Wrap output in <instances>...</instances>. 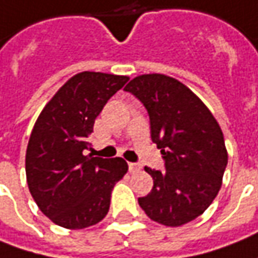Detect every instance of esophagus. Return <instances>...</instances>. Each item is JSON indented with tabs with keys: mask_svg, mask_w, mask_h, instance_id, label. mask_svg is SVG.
Wrapping results in <instances>:
<instances>
[{
	"mask_svg": "<svg viewBox=\"0 0 258 258\" xmlns=\"http://www.w3.org/2000/svg\"><path fill=\"white\" fill-rule=\"evenodd\" d=\"M128 170L130 173H137L141 170V165L138 164V163H128Z\"/></svg>",
	"mask_w": 258,
	"mask_h": 258,
	"instance_id": "34e87169",
	"label": "esophagus"
}]
</instances>
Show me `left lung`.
<instances>
[{"label":"left lung","mask_w":258,"mask_h":258,"mask_svg":"<svg viewBox=\"0 0 258 258\" xmlns=\"http://www.w3.org/2000/svg\"><path fill=\"white\" fill-rule=\"evenodd\" d=\"M143 102L164 171L146 167L153 190L138 204L151 220L178 227L201 216L216 199L227 167L223 131L204 102L175 78L144 74L124 88Z\"/></svg>","instance_id":"8db88e82"}]
</instances>
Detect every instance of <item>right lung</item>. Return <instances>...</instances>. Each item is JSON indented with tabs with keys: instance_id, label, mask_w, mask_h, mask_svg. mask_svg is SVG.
Instances as JSON below:
<instances>
[{
	"instance_id": "obj_1",
	"label": "right lung",
	"mask_w": 258,
	"mask_h": 258,
	"mask_svg": "<svg viewBox=\"0 0 258 258\" xmlns=\"http://www.w3.org/2000/svg\"><path fill=\"white\" fill-rule=\"evenodd\" d=\"M128 77L84 71L70 78L35 121L25 173L32 199L57 226L80 230L107 216L115 182L128 165L121 158L85 156L94 121Z\"/></svg>"
}]
</instances>
